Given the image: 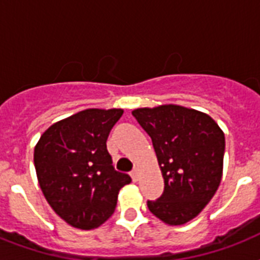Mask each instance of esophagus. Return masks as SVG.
<instances>
[{
	"mask_svg": "<svg viewBox=\"0 0 260 260\" xmlns=\"http://www.w3.org/2000/svg\"><path fill=\"white\" fill-rule=\"evenodd\" d=\"M131 177H132V181H134V182L139 181V174H138V171H136V170L131 173Z\"/></svg>",
	"mask_w": 260,
	"mask_h": 260,
	"instance_id": "1",
	"label": "esophagus"
}]
</instances>
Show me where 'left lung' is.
Wrapping results in <instances>:
<instances>
[{
	"label": "left lung",
	"instance_id": "left-lung-1",
	"mask_svg": "<svg viewBox=\"0 0 260 260\" xmlns=\"http://www.w3.org/2000/svg\"><path fill=\"white\" fill-rule=\"evenodd\" d=\"M150 135L165 179L163 194L147 201L169 225H182L212 200L221 182L225 138L206 113L179 105L139 108L132 112Z\"/></svg>",
	"mask_w": 260,
	"mask_h": 260
}]
</instances>
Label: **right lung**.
Segmentation results:
<instances>
[{
    "label": "right lung",
    "mask_w": 260,
    "mask_h": 260,
    "mask_svg": "<svg viewBox=\"0 0 260 260\" xmlns=\"http://www.w3.org/2000/svg\"><path fill=\"white\" fill-rule=\"evenodd\" d=\"M122 109H86L55 122L40 136L34 162L39 185L59 217L93 230L112 216L131 177L118 173L106 150Z\"/></svg>",
    "instance_id": "add662e5"
}]
</instances>
